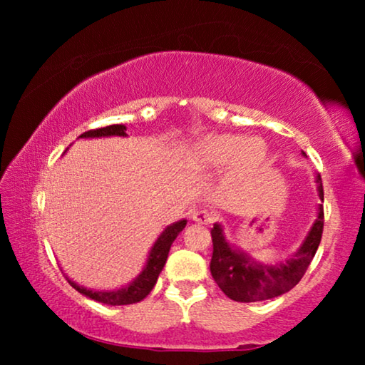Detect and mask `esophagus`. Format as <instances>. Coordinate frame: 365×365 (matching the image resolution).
<instances>
[{"label": "esophagus", "instance_id": "1", "mask_svg": "<svg viewBox=\"0 0 365 365\" xmlns=\"http://www.w3.org/2000/svg\"><path fill=\"white\" fill-rule=\"evenodd\" d=\"M193 220L201 225H209V224H212L215 217H214V214L209 211V209H197V211L193 212Z\"/></svg>", "mask_w": 365, "mask_h": 365}]
</instances>
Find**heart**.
<instances>
[{
    "instance_id": "b5f03b06",
    "label": "heart",
    "mask_w": 365,
    "mask_h": 365,
    "mask_svg": "<svg viewBox=\"0 0 365 365\" xmlns=\"http://www.w3.org/2000/svg\"><path fill=\"white\" fill-rule=\"evenodd\" d=\"M193 158L205 168H222L233 160L235 170H248L264 158V145L245 135H207L193 145Z\"/></svg>"
}]
</instances>
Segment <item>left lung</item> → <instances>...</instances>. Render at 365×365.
Here are the masks:
<instances>
[{
  "label": "left lung",
  "mask_w": 365,
  "mask_h": 365,
  "mask_svg": "<svg viewBox=\"0 0 365 365\" xmlns=\"http://www.w3.org/2000/svg\"><path fill=\"white\" fill-rule=\"evenodd\" d=\"M317 190L324 201L322 178L317 175ZM324 232V206L319 205V214L314 225L299 250L287 262L265 265L256 262L235 246L225 242L222 227L215 224L212 235V259L211 274L219 288L228 298L238 302H255L275 298L287 293L299 283L304 277L309 264L312 262L316 251L322 240Z\"/></svg>",
  "instance_id": "left-lung-1"
}]
</instances>
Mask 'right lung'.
<instances>
[{"label": "right lung", "instance_id": "1", "mask_svg": "<svg viewBox=\"0 0 365 365\" xmlns=\"http://www.w3.org/2000/svg\"><path fill=\"white\" fill-rule=\"evenodd\" d=\"M127 127L122 125V123H115V125H108L103 128H95V130H88L80 135L78 138H98V137H127ZM185 225H187V220L175 222V224L169 225L165 230L160 233V237L156 240V243L150 251V256H148V262L145 269L141 270V274L135 279L132 283H128L127 287L114 289V292H93V289H86L83 287H78L76 282H72L69 277H66L67 282L71 283V287L77 289L78 293L85 294L86 298L95 299L98 302H103V304L109 306H123V304H133V302H138L145 299L153 287L156 285L158 277L163 270L165 261H168L169 250L174 240L178 237Z\"/></svg>", "mask_w": 365, "mask_h": 365}]
</instances>
